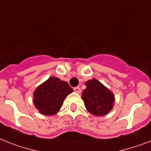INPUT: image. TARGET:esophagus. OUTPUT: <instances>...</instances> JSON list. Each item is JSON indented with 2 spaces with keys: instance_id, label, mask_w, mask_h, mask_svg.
<instances>
[{
  "instance_id": "obj_1",
  "label": "esophagus",
  "mask_w": 151,
  "mask_h": 151,
  "mask_svg": "<svg viewBox=\"0 0 151 151\" xmlns=\"http://www.w3.org/2000/svg\"><path fill=\"white\" fill-rule=\"evenodd\" d=\"M74 91L76 93H81V89L79 86H77V87H75L74 88Z\"/></svg>"
}]
</instances>
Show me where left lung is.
<instances>
[{
	"label": "left lung",
	"instance_id": "left-lung-1",
	"mask_svg": "<svg viewBox=\"0 0 151 151\" xmlns=\"http://www.w3.org/2000/svg\"><path fill=\"white\" fill-rule=\"evenodd\" d=\"M85 85L86 88L83 91L82 99L87 110L96 116H105L111 111L115 102L111 91L96 78L89 79Z\"/></svg>",
	"mask_w": 151,
	"mask_h": 151
}]
</instances>
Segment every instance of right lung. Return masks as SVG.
<instances>
[{"label":"right lung","mask_w":151,"mask_h":151,"mask_svg":"<svg viewBox=\"0 0 151 151\" xmlns=\"http://www.w3.org/2000/svg\"><path fill=\"white\" fill-rule=\"evenodd\" d=\"M73 92L67 82L52 76L34 91L33 103L42 115H55L60 110L67 96Z\"/></svg>","instance_id":"obj_1"}]
</instances>
